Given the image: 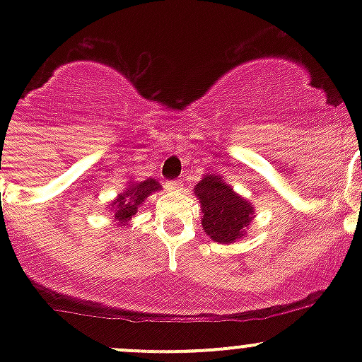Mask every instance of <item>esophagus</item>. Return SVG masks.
I'll return each mask as SVG.
<instances>
[{"label":"esophagus","instance_id":"esophagus-1","mask_svg":"<svg viewBox=\"0 0 362 362\" xmlns=\"http://www.w3.org/2000/svg\"><path fill=\"white\" fill-rule=\"evenodd\" d=\"M166 189L171 192H178L184 189V184H182L180 180H171V182H166Z\"/></svg>","mask_w":362,"mask_h":362}]
</instances>
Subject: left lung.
I'll list each match as a JSON object with an SVG mask.
<instances>
[{"label":"left lung","mask_w":362,"mask_h":362,"mask_svg":"<svg viewBox=\"0 0 362 362\" xmlns=\"http://www.w3.org/2000/svg\"><path fill=\"white\" fill-rule=\"evenodd\" d=\"M194 194L202 204V226L208 236L218 243H233L243 238L254 218V204L236 194L224 178L206 175L196 184Z\"/></svg>","instance_id":"left-lung-1"}]
</instances>
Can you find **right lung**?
Segmentation results:
<instances>
[{
  "mask_svg": "<svg viewBox=\"0 0 362 362\" xmlns=\"http://www.w3.org/2000/svg\"><path fill=\"white\" fill-rule=\"evenodd\" d=\"M156 191H160V185L154 178H147L144 182H129L126 191L120 192L119 198L113 199L110 204L113 221L117 222V226H126L133 218V215H136L138 206H141V203Z\"/></svg>",
  "mask_w": 362,
  "mask_h": 362,
  "instance_id": "obj_1",
  "label": "right lung"
}]
</instances>
